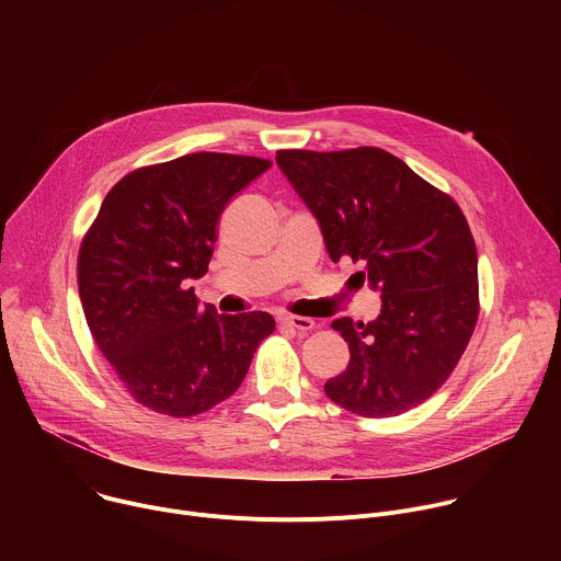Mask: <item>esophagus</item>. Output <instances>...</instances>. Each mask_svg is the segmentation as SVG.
<instances>
[{
  "label": "esophagus",
  "mask_w": 561,
  "mask_h": 561,
  "mask_svg": "<svg viewBox=\"0 0 561 561\" xmlns=\"http://www.w3.org/2000/svg\"><path fill=\"white\" fill-rule=\"evenodd\" d=\"M279 324L288 327L293 331H299V333H308V331L314 329V322L310 317H299V314H282Z\"/></svg>",
  "instance_id": "1"
}]
</instances>
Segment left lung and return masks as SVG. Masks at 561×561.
<instances>
[{"label": "left lung", "mask_w": 561, "mask_h": 561, "mask_svg": "<svg viewBox=\"0 0 561 561\" xmlns=\"http://www.w3.org/2000/svg\"><path fill=\"white\" fill-rule=\"evenodd\" d=\"M275 162L331 260L362 262L357 275L381 295L373 322L331 324L351 359L327 394L364 417L420 407L448 379L477 322V249L463 213L381 148L277 150Z\"/></svg>", "instance_id": "left-lung-1"}]
</instances>
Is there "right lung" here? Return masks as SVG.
I'll list each match as a JSON object with an SVG mask.
<instances>
[{"mask_svg":"<svg viewBox=\"0 0 561 561\" xmlns=\"http://www.w3.org/2000/svg\"><path fill=\"white\" fill-rule=\"evenodd\" d=\"M268 169L226 152L139 169L111 188L84 237L77 282L89 329L154 413L191 417L224 402L275 331L268 312L217 314L186 288L208 271L224 208Z\"/></svg>","mask_w":561,"mask_h":561,"instance_id":"1","label":"right lung"}]
</instances>
